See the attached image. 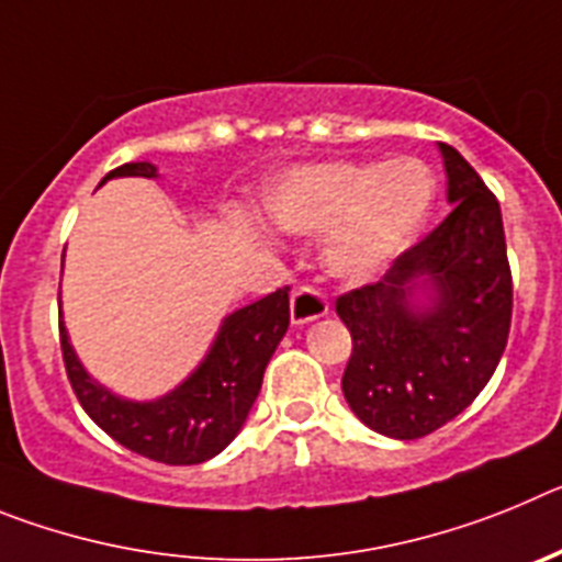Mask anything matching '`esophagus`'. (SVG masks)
<instances>
[{
	"label": "esophagus",
	"instance_id": "esophagus-1",
	"mask_svg": "<svg viewBox=\"0 0 562 562\" xmlns=\"http://www.w3.org/2000/svg\"><path fill=\"white\" fill-rule=\"evenodd\" d=\"M324 315H329V301L324 297V292H317L315 286H297V290L292 292V301H290L292 324L304 326Z\"/></svg>",
	"mask_w": 562,
	"mask_h": 562
}]
</instances>
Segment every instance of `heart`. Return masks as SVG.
<instances>
[{
	"label": "heart",
	"mask_w": 562,
	"mask_h": 562,
	"mask_svg": "<svg viewBox=\"0 0 562 562\" xmlns=\"http://www.w3.org/2000/svg\"><path fill=\"white\" fill-rule=\"evenodd\" d=\"M436 180L425 162L331 160L286 171L270 186L265 211L286 236H324V267L342 281H369L428 222Z\"/></svg>",
	"instance_id": "b5f03b06"
}]
</instances>
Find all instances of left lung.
<instances>
[{
  "label": "left lung",
  "mask_w": 562,
  "mask_h": 562,
  "mask_svg": "<svg viewBox=\"0 0 562 562\" xmlns=\"http://www.w3.org/2000/svg\"><path fill=\"white\" fill-rule=\"evenodd\" d=\"M450 216L402 252L376 284L337 297L351 331L342 396L362 425L419 439L481 394L513 321L501 207L475 168L439 143Z\"/></svg>",
  "instance_id": "obj_1"
}]
</instances>
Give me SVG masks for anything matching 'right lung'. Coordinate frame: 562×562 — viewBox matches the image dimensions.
<instances>
[{"label":"right lung","mask_w":562,"mask_h":562,"mask_svg":"<svg viewBox=\"0 0 562 562\" xmlns=\"http://www.w3.org/2000/svg\"><path fill=\"white\" fill-rule=\"evenodd\" d=\"M114 177L157 180L160 173L151 162H126L109 171L101 186ZM286 326L290 290L284 286L231 312L200 366L177 389L146 402L117 396L89 374L69 342L64 321L61 351L72 391L98 428L146 459L162 464H202L222 453L241 430Z\"/></svg>","instance_id":"obj_1"}]
</instances>
